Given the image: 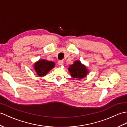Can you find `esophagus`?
Wrapping results in <instances>:
<instances>
[{"label": "esophagus", "instance_id": "1", "mask_svg": "<svg viewBox=\"0 0 127 127\" xmlns=\"http://www.w3.org/2000/svg\"><path fill=\"white\" fill-rule=\"evenodd\" d=\"M63 61L62 60H61V61H58V64L60 65H62L63 64Z\"/></svg>", "mask_w": 127, "mask_h": 127}]
</instances>
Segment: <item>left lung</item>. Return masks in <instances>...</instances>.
Instances as JSON below:
<instances>
[{
    "label": "left lung",
    "instance_id": "1",
    "mask_svg": "<svg viewBox=\"0 0 127 127\" xmlns=\"http://www.w3.org/2000/svg\"><path fill=\"white\" fill-rule=\"evenodd\" d=\"M69 71L73 78L78 79L85 77L88 72L86 67L78 61L75 62L72 65H70Z\"/></svg>",
    "mask_w": 127,
    "mask_h": 127
}]
</instances>
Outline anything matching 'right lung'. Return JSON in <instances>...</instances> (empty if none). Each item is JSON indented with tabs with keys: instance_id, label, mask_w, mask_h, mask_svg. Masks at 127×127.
Instances as JSON below:
<instances>
[{
	"instance_id": "obj_1",
	"label": "right lung",
	"mask_w": 127,
	"mask_h": 127,
	"mask_svg": "<svg viewBox=\"0 0 127 127\" xmlns=\"http://www.w3.org/2000/svg\"><path fill=\"white\" fill-rule=\"evenodd\" d=\"M54 66V62L43 60H39L36 64H34V69L37 74L39 76L46 75V73Z\"/></svg>"
}]
</instances>
